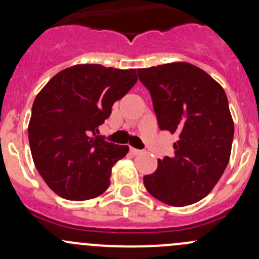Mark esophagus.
Here are the masks:
<instances>
[{
  "instance_id": "1",
  "label": "esophagus",
  "mask_w": 259,
  "mask_h": 259,
  "mask_svg": "<svg viewBox=\"0 0 259 259\" xmlns=\"http://www.w3.org/2000/svg\"><path fill=\"white\" fill-rule=\"evenodd\" d=\"M130 153H132L133 155H140V154H143V153H144V151H143V150H139V149L130 148Z\"/></svg>"
}]
</instances>
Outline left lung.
I'll use <instances>...</instances> for the list:
<instances>
[{
	"label": "left lung",
	"instance_id": "left-lung-1",
	"mask_svg": "<svg viewBox=\"0 0 259 259\" xmlns=\"http://www.w3.org/2000/svg\"><path fill=\"white\" fill-rule=\"evenodd\" d=\"M150 91L159 127L178 135L174 154L158 159L144 177L149 193L173 207L199 202L211 192L231 158L234 124L226 91L188 62L138 69Z\"/></svg>",
	"mask_w": 259,
	"mask_h": 259
}]
</instances>
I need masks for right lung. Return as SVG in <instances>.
Masks as SVG:
<instances>
[{
	"label": "right lung",
	"instance_id": "obj_1",
	"mask_svg": "<svg viewBox=\"0 0 259 259\" xmlns=\"http://www.w3.org/2000/svg\"><path fill=\"white\" fill-rule=\"evenodd\" d=\"M137 81L135 69L74 65L55 75L37 94L28 122L31 154L57 195L88 200L108 189L111 168L129 146L105 142L96 133L115 101Z\"/></svg>",
	"mask_w": 259,
	"mask_h": 259
}]
</instances>
